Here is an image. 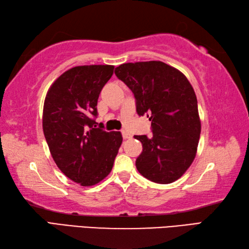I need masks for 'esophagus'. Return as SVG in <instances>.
<instances>
[{
    "label": "esophagus",
    "instance_id": "obj_1",
    "mask_svg": "<svg viewBox=\"0 0 249 249\" xmlns=\"http://www.w3.org/2000/svg\"><path fill=\"white\" fill-rule=\"evenodd\" d=\"M121 133H122V137H123L124 139H129V138H131V135L128 133V131H126L125 129H122Z\"/></svg>",
    "mask_w": 249,
    "mask_h": 249
}]
</instances>
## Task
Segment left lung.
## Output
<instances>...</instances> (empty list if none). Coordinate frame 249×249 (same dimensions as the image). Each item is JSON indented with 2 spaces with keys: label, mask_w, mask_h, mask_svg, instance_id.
<instances>
[{
  "label": "left lung",
  "mask_w": 249,
  "mask_h": 249,
  "mask_svg": "<svg viewBox=\"0 0 249 249\" xmlns=\"http://www.w3.org/2000/svg\"><path fill=\"white\" fill-rule=\"evenodd\" d=\"M114 73L133 92L138 115L151 121V136H135L142 143L137 170L158 184L177 181L192 165L200 138L193 87L181 71L160 61L125 63Z\"/></svg>",
  "instance_id": "obj_1"
}]
</instances>
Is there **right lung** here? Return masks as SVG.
I'll use <instances>...</instances> for the list:
<instances>
[{
    "instance_id": "right-lung-1",
    "label": "right lung",
    "mask_w": 249,
    "mask_h": 249,
    "mask_svg": "<svg viewBox=\"0 0 249 249\" xmlns=\"http://www.w3.org/2000/svg\"><path fill=\"white\" fill-rule=\"evenodd\" d=\"M112 65L71 68L56 79L44 104L43 129L60 170L82 186L110 173L122 144L120 131L97 124L99 93L113 73Z\"/></svg>"
}]
</instances>
